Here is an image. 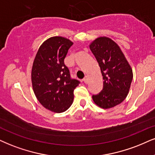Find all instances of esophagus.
<instances>
[{
    "label": "esophagus",
    "mask_w": 155,
    "mask_h": 155,
    "mask_svg": "<svg viewBox=\"0 0 155 155\" xmlns=\"http://www.w3.org/2000/svg\"><path fill=\"white\" fill-rule=\"evenodd\" d=\"M84 82L85 84H87L88 83V81H89V77H88L87 76H85V77H84V79H83Z\"/></svg>",
    "instance_id": "obj_1"
}]
</instances>
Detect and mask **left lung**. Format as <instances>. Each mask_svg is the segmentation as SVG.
Listing matches in <instances>:
<instances>
[{"label": "left lung", "mask_w": 155, "mask_h": 155, "mask_svg": "<svg viewBox=\"0 0 155 155\" xmlns=\"http://www.w3.org/2000/svg\"><path fill=\"white\" fill-rule=\"evenodd\" d=\"M101 74L104 86L99 94L93 95L94 102L102 109H110L126 99L130 91L133 73L120 47L108 37H99L89 45Z\"/></svg>", "instance_id": "1"}]
</instances>
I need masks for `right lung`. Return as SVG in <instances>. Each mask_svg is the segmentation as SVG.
I'll return each instance as SVG.
<instances>
[{
  "mask_svg": "<svg viewBox=\"0 0 155 155\" xmlns=\"http://www.w3.org/2000/svg\"><path fill=\"white\" fill-rule=\"evenodd\" d=\"M74 43L62 36L48 38L39 47L33 63L31 82L39 102L56 113L71 107L79 81L70 78L64 58Z\"/></svg>",
  "mask_w": 155,
  "mask_h": 155,
  "instance_id": "obj_1",
  "label": "right lung"
}]
</instances>
